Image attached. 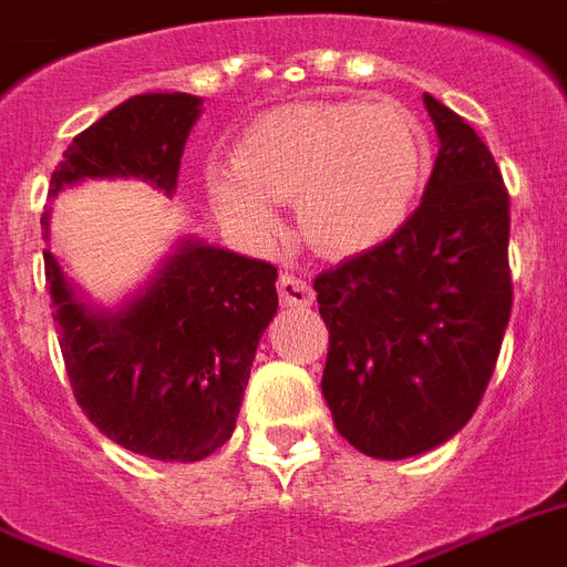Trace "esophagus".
Wrapping results in <instances>:
<instances>
[{
    "mask_svg": "<svg viewBox=\"0 0 567 567\" xmlns=\"http://www.w3.org/2000/svg\"><path fill=\"white\" fill-rule=\"evenodd\" d=\"M276 288H279V300H282V306L306 309V306H311V300H315V293H311L309 285L302 282L300 276H293V274L279 276Z\"/></svg>",
    "mask_w": 567,
    "mask_h": 567,
    "instance_id": "1",
    "label": "esophagus"
}]
</instances>
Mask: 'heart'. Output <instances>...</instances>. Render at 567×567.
Segmentation results:
<instances>
[{
    "instance_id": "heart-1",
    "label": "heart",
    "mask_w": 567,
    "mask_h": 567,
    "mask_svg": "<svg viewBox=\"0 0 567 567\" xmlns=\"http://www.w3.org/2000/svg\"><path fill=\"white\" fill-rule=\"evenodd\" d=\"M426 162V132L400 102H291L238 137L231 171L208 173V196L265 244L282 231L276 203H293L311 249L359 256L403 226Z\"/></svg>"
}]
</instances>
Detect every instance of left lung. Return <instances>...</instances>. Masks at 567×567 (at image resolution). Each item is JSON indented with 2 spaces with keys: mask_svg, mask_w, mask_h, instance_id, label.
<instances>
[{
  "mask_svg": "<svg viewBox=\"0 0 567 567\" xmlns=\"http://www.w3.org/2000/svg\"><path fill=\"white\" fill-rule=\"evenodd\" d=\"M439 135L412 217L315 279L329 327L323 396L373 458L453 439L476 412L512 315L509 194L483 137L423 93Z\"/></svg>",
  "mask_w": 567,
  "mask_h": 567,
  "instance_id": "left-lung-1",
  "label": "left lung"
}]
</instances>
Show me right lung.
Here are the masks:
<instances>
[{
	"label": "right lung",
	"mask_w": 567,
	"mask_h": 567,
	"mask_svg": "<svg viewBox=\"0 0 567 567\" xmlns=\"http://www.w3.org/2000/svg\"><path fill=\"white\" fill-rule=\"evenodd\" d=\"M203 100L141 93L64 150L49 203L87 179H144L176 194ZM52 208L43 223L49 229ZM47 261L52 318L70 385L100 432L158 462H199L235 432L256 347L274 320L276 267L185 235L117 309H100Z\"/></svg>",
	"instance_id": "right-lung-1"
}]
</instances>
